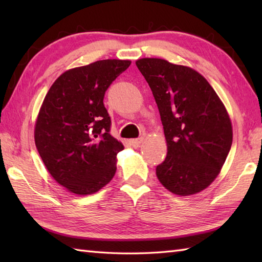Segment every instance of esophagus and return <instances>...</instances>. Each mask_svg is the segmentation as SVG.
Segmentation results:
<instances>
[{
    "mask_svg": "<svg viewBox=\"0 0 262 262\" xmlns=\"http://www.w3.org/2000/svg\"><path fill=\"white\" fill-rule=\"evenodd\" d=\"M143 142V138H135V140H130L129 141V144L133 146V147H138L141 145V143Z\"/></svg>",
    "mask_w": 262,
    "mask_h": 262,
    "instance_id": "esophagus-1",
    "label": "esophagus"
}]
</instances>
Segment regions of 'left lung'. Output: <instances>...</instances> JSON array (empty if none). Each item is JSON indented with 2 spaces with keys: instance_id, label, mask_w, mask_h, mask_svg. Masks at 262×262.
<instances>
[{
  "instance_id": "obj_1",
  "label": "left lung",
  "mask_w": 262,
  "mask_h": 262,
  "mask_svg": "<svg viewBox=\"0 0 262 262\" xmlns=\"http://www.w3.org/2000/svg\"><path fill=\"white\" fill-rule=\"evenodd\" d=\"M136 66L152 90L168 146L158 179L178 196L198 193L220 174L231 149L229 113L193 69L162 58L137 59Z\"/></svg>"
}]
</instances>
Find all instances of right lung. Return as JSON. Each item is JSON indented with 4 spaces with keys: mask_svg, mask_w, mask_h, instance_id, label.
I'll list each match as a JSON object with an SVG mask.
<instances>
[{
    "mask_svg": "<svg viewBox=\"0 0 262 262\" xmlns=\"http://www.w3.org/2000/svg\"><path fill=\"white\" fill-rule=\"evenodd\" d=\"M130 60L102 59L68 70L49 89L35 125L43 164L60 186L86 196L113 179L124 145L109 134L103 98Z\"/></svg>",
    "mask_w": 262,
    "mask_h": 262,
    "instance_id": "add662e5",
    "label": "right lung"
}]
</instances>
